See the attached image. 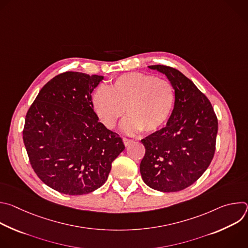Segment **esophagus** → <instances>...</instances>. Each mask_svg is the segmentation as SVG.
Returning <instances> with one entry per match:
<instances>
[{
  "mask_svg": "<svg viewBox=\"0 0 248 248\" xmlns=\"http://www.w3.org/2000/svg\"><path fill=\"white\" fill-rule=\"evenodd\" d=\"M123 141H124V143L125 146H128V145H130L133 142L132 139H129V138H126V137H124Z\"/></svg>",
  "mask_w": 248,
  "mask_h": 248,
  "instance_id": "34e87169",
  "label": "esophagus"
}]
</instances>
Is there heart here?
<instances>
[{"label":"heart","instance_id":"heart-1","mask_svg":"<svg viewBox=\"0 0 248 248\" xmlns=\"http://www.w3.org/2000/svg\"><path fill=\"white\" fill-rule=\"evenodd\" d=\"M175 104L172 84L151 75L130 73L116 78L110 86L98 87L92 95L93 109L100 122L114 128L126 113L127 132L153 133L169 121Z\"/></svg>","mask_w":248,"mask_h":248}]
</instances>
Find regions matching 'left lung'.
Wrapping results in <instances>:
<instances>
[{
    "mask_svg": "<svg viewBox=\"0 0 248 248\" xmlns=\"http://www.w3.org/2000/svg\"><path fill=\"white\" fill-rule=\"evenodd\" d=\"M148 67L168 78L175 104L167 125L141 140L145 155L140 173L155 190L180 191L194 184L213 159L218 120L208 98L180 70L161 64Z\"/></svg>",
    "mask_w": 248,
    "mask_h": 248,
    "instance_id": "8db88e82",
    "label": "left lung"
}]
</instances>
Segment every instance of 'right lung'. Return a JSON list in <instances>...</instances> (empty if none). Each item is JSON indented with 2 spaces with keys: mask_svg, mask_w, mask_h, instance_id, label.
Here are the masks:
<instances>
[{
  "mask_svg": "<svg viewBox=\"0 0 248 248\" xmlns=\"http://www.w3.org/2000/svg\"><path fill=\"white\" fill-rule=\"evenodd\" d=\"M104 77L78 72L47 82L26 114L23 142L32 169L51 188L90 193L107 181L124 151L120 135L98 120L91 93Z\"/></svg>",
  "mask_w": 248,
  "mask_h": 248,
  "instance_id": "obj_1",
  "label": "right lung"
}]
</instances>
